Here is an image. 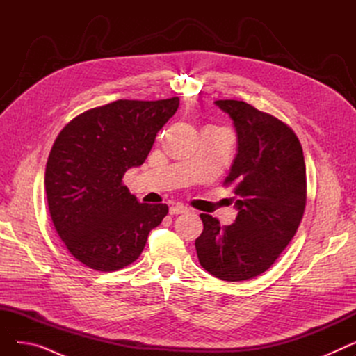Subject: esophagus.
<instances>
[{
	"instance_id": "esophagus-1",
	"label": "esophagus",
	"mask_w": 356,
	"mask_h": 356,
	"mask_svg": "<svg viewBox=\"0 0 356 356\" xmlns=\"http://www.w3.org/2000/svg\"><path fill=\"white\" fill-rule=\"evenodd\" d=\"M168 212H170V215H180V213H188L189 209L183 207V204H173Z\"/></svg>"
}]
</instances>
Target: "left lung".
I'll use <instances>...</instances> for the list:
<instances>
[{
	"label": "left lung",
	"instance_id": "1",
	"mask_svg": "<svg viewBox=\"0 0 356 356\" xmlns=\"http://www.w3.org/2000/svg\"><path fill=\"white\" fill-rule=\"evenodd\" d=\"M215 104L232 118L238 153L223 184L232 186L238 216L232 225L200 213L195 241L200 266L223 282L266 273L290 244L307 199L302 144L282 120L244 101Z\"/></svg>",
	"mask_w": 356,
	"mask_h": 356
}]
</instances>
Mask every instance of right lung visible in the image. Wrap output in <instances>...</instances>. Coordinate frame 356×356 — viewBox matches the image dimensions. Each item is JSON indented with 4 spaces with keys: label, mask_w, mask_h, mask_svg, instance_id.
<instances>
[{
    "label": "right lung",
    "mask_w": 356,
    "mask_h": 356,
    "mask_svg": "<svg viewBox=\"0 0 356 356\" xmlns=\"http://www.w3.org/2000/svg\"><path fill=\"white\" fill-rule=\"evenodd\" d=\"M179 98L118 99L88 109L56 138L46 164V195L56 232L67 251L97 271H117L141 255L165 203H140L122 183L144 163Z\"/></svg>",
    "instance_id": "right-lung-1"
}]
</instances>
